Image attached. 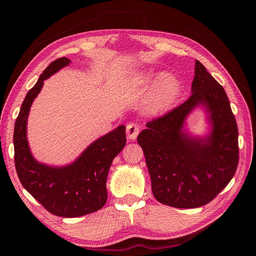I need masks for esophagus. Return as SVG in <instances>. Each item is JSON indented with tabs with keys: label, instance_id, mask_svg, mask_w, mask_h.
<instances>
[{
	"label": "esophagus",
	"instance_id": "esophagus-1",
	"mask_svg": "<svg viewBox=\"0 0 256 256\" xmlns=\"http://www.w3.org/2000/svg\"><path fill=\"white\" fill-rule=\"evenodd\" d=\"M138 132H140V127H138L136 122L128 124L126 127V134L130 140H134V138L138 136Z\"/></svg>",
	"mask_w": 256,
	"mask_h": 256
}]
</instances>
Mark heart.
Instances as JSON below:
<instances>
[{"mask_svg":"<svg viewBox=\"0 0 256 256\" xmlns=\"http://www.w3.org/2000/svg\"><path fill=\"white\" fill-rule=\"evenodd\" d=\"M147 78H145L146 80ZM177 95V84L170 76L159 80L146 100L145 110L150 114H159L166 111Z\"/></svg>","mask_w":256,"mask_h":256,"instance_id":"heart-1","label":"heart"}]
</instances>
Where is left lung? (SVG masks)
Returning a JSON list of instances; mask_svg holds the SVG:
<instances>
[{"mask_svg": "<svg viewBox=\"0 0 256 256\" xmlns=\"http://www.w3.org/2000/svg\"><path fill=\"white\" fill-rule=\"evenodd\" d=\"M191 96L184 104L146 124L138 136L158 202L176 208L208 204L235 175L238 128L226 90L200 62H196ZM202 103L213 124L205 140L190 138L181 128L185 116Z\"/></svg>", "mask_w": 256, "mask_h": 256, "instance_id": "8db88e82", "label": "left lung"}]
</instances>
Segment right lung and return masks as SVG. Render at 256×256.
<instances>
[{
  "label": "right lung",
  "instance_id": "add662e5",
  "mask_svg": "<svg viewBox=\"0 0 256 256\" xmlns=\"http://www.w3.org/2000/svg\"><path fill=\"white\" fill-rule=\"evenodd\" d=\"M70 60L58 58L44 69L23 100L14 122V166L24 189L53 214L74 218L95 212L106 202V177L113 159L126 145V128L120 126L90 144L72 164L51 168L30 154L26 140V120L34 98L44 80L67 66Z\"/></svg>",
  "mask_w": 256,
  "mask_h": 256
}]
</instances>
